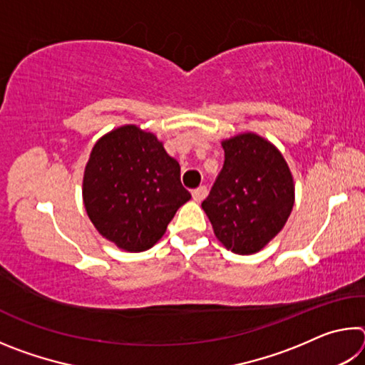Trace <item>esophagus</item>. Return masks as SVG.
Segmentation results:
<instances>
[{
  "mask_svg": "<svg viewBox=\"0 0 365 365\" xmlns=\"http://www.w3.org/2000/svg\"><path fill=\"white\" fill-rule=\"evenodd\" d=\"M191 196L196 202H201L207 196V188L206 187H197L196 190L191 191Z\"/></svg>",
  "mask_w": 365,
  "mask_h": 365,
  "instance_id": "esophagus-1",
  "label": "esophagus"
}]
</instances>
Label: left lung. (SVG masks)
Wrapping results in <instances>:
<instances>
[{
    "label": "left lung",
    "instance_id": "1",
    "mask_svg": "<svg viewBox=\"0 0 365 365\" xmlns=\"http://www.w3.org/2000/svg\"><path fill=\"white\" fill-rule=\"evenodd\" d=\"M224 168L202 209L215 237L235 255H255L285 227L294 183L282 153L256 133L222 141Z\"/></svg>",
    "mask_w": 365,
    "mask_h": 365
}]
</instances>
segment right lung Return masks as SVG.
<instances>
[{"mask_svg": "<svg viewBox=\"0 0 365 365\" xmlns=\"http://www.w3.org/2000/svg\"><path fill=\"white\" fill-rule=\"evenodd\" d=\"M83 205L104 238L120 250H150L191 195L180 165L156 135L137 125L114 128L96 141L83 174Z\"/></svg>", "mask_w": 365, "mask_h": 365, "instance_id": "1", "label": "right lung"}]
</instances>
